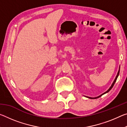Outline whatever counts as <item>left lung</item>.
Wrapping results in <instances>:
<instances>
[{"label":"left lung","instance_id":"8db88e82","mask_svg":"<svg viewBox=\"0 0 127 127\" xmlns=\"http://www.w3.org/2000/svg\"><path fill=\"white\" fill-rule=\"evenodd\" d=\"M119 72H120V69H119V71H118V73H117V76H116V77H115V79H114V82H113V84L111 85V87L109 88V89H108V90H107V91H106L105 92H104V94H101V95H100L99 96H98V97H89V98H98V97H101V96L102 95H103L104 94H106V93H107V92H108L109 91H110V90L112 89L113 88V87L114 86V84H115V82H116V81H117V78H118V76H119Z\"/></svg>","mask_w":127,"mask_h":127}]
</instances>
